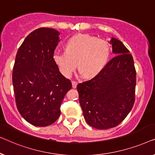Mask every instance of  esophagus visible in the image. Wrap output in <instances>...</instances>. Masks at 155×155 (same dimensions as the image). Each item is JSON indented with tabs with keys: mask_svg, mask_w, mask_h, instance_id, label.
Masks as SVG:
<instances>
[{
	"mask_svg": "<svg viewBox=\"0 0 155 155\" xmlns=\"http://www.w3.org/2000/svg\"><path fill=\"white\" fill-rule=\"evenodd\" d=\"M71 84H72V88H77V81H72V82H71Z\"/></svg>",
	"mask_w": 155,
	"mask_h": 155,
	"instance_id": "esophagus-1",
	"label": "esophagus"
}]
</instances>
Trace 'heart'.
Here are the masks:
<instances>
[{
    "label": "heart",
    "instance_id": "obj_1",
    "mask_svg": "<svg viewBox=\"0 0 155 155\" xmlns=\"http://www.w3.org/2000/svg\"><path fill=\"white\" fill-rule=\"evenodd\" d=\"M65 52H55L53 60L61 74L69 78L77 65L85 78L94 77L105 66L110 55V46L103 39L88 34H77L68 39Z\"/></svg>",
    "mask_w": 155,
    "mask_h": 155
}]
</instances>
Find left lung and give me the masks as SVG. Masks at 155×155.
I'll return each mask as SVG.
<instances>
[{
  "mask_svg": "<svg viewBox=\"0 0 155 155\" xmlns=\"http://www.w3.org/2000/svg\"><path fill=\"white\" fill-rule=\"evenodd\" d=\"M113 58L92 79L77 85L85 120L97 129L119 125L135 102L136 72L130 52L121 41L112 37Z\"/></svg>",
  "mask_w": 155,
  "mask_h": 155,
  "instance_id": "8db88e82",
  "label": "left lung"
}]
</instances>
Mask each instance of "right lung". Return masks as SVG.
<instances>
[{
    "mask_svg": "<svg viewBox=\"0 0 155 155\" xmlns=\"http://www.w3.org/2000/svg\"><path fill=\"white\" fill-rule=\"evenodd\" d=\"M58 31L39 28L26 37L17 51L12 71L17 107L35 126H48L60 116L63 99L72 87L53 60Z\"/></svg>",
    "mask_w": 155,
    "mask_h": 155,
    "instance_id": "add662e5",
    "label": "right lung"
}]
</instances>
